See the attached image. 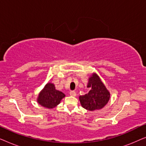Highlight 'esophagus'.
<instances>
[{
    "mask_svg": "<svg viewBox=\"0 0 146 146\" xmlns=\"http://www.w3.org/2000/svg\"><path fill=\"white\" fill-rule=\"evenodd\" d=\"M70 94L72 96H76V92L75 91H71L70 92Z\"/></svg>",
    "mask_w": 146,
    "mask_h": 146,
    "instance_id": "1",
    "label": "esophagus"
}]
</instances>
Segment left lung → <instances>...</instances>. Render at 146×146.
Instances as JSON below:
<instances>
[{
	"label": "left lung",
	"mask_w": 146,
	"mask_h": 146,
	"mask_svg": "<svg viewBox=\"0 0 146 146\" xmlns=\"http://www.w3.org/2000/svg\"><path fill=\"white\" fill-rule=\"evenodd\" d=\"M87 87L90 88L88 93L79 97L82 106L89 111L104 107L108 102L110 94L96 73L89 78Z\"/></svg>",
	"instance_id": "obj_1"
}]
</instances>
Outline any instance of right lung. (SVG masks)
Returning <instances> with one entry per match:
<instances>
[{
  "label": "right lung",
  "mask_w": 146,
  "mask_h": 146,
  "mask_svg": "<svg viewBox=\"0 0 146 146\" xmlns=\"http://www.w3.org/2000/svg\"><path fill=\"white\" fill-rule=\"evenodd\" d=\"M64 97V94L56 90L52 83H48L40 92L37 102L42 106L52 109L58 105Z\"/></svg>",
  "instance_id": "add662e5"
}]
</instances>
